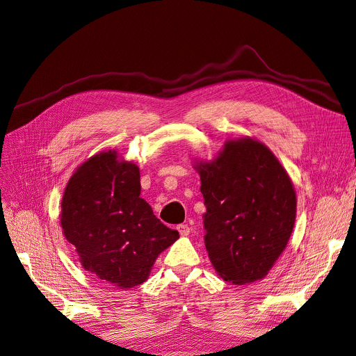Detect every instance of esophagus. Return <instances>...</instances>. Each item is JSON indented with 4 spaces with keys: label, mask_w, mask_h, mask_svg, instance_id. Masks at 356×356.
Here are the masks:
<instances>
[{
    "label": "esophagus",
    "mask_w": 356,
    "mask_h": 356,
    "mask_svg": "<svg viewBox=\"0 0 356 356\" xmlns=\"http://www.w3.org/2000/svg\"><path fill=\"white\" fill-rule=\"evenodd\" d=\"M177 229L179 231V234H181L182 236H186V235H189V232H191V228H189V225H186V224H179V225L177 227Z\"/></svg>",
    "instance_id": "esophagus-1"
}]
</instances>
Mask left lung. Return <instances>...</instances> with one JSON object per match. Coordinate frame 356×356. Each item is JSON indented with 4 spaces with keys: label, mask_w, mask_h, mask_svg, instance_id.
<instances>
[{
    "label": "left lung",
    "mask_w": 356,
    "mask_h": 356,
    "mask_svg": "<svg viewBox=\"0 0 356 356\" xmlns=\"http://www.w3.org/2000/svg\"><path fill=\"white\" fill-rule=\"evenodd\" d=\"M198 172L204 241L215 270L236 285L262 280L295 224L296 197L286 171L264 144L245 138L228 141Z\"/></svg>",
    "instance_id": "obj_1"
}]
</instances>
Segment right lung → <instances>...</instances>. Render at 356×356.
Listing matches in <instances>:
<instances>
[{
    "instance_id": "1",
    "label": "right lung",
    "mask_w": 356,
    "mask_h": 356,
    "mask_svg": "<svg viewBox=\"0 0 356 356\" xmlns=\"http://www.w3.org/2000/svg\"><path fill=\"white\" fill-rule=\"evenodd\" d=\"M140 194L138 167L108 151L75 171L61 202V227L81 265L121 289L145 282L156 257L179 238Z\"/></svg>"
}]
</instances>
